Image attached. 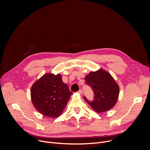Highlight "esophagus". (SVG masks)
Listing matches in <instances>:
<instances>
[{
    "instance_id": "esophagus-1",
    "label": "esophagus",
    "mask_w": 150,
    "mask_h": 150,
    "mask_svg": "<svg viewBox=\"0 0 150 150\" xmlns=\"http://www.w3.org/2000/svg\"><path fill=\"white\" fill-rule=\"evenodd\" d=\"M78 93H79L80 94H82V90H79L78 91Z\"/></svg>"
}]
</instances>
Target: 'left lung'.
Returning <instances> with one entry per match:
<instances>
[{"label": "left lung", "instance_id": "obj_1", "mask_svg": "<svg viewBox=\"0 0 150 150\" xmlns=\"http://www.w3.org/2000/svg\"><path fill=\"white\" fill-rule=\"evenodd\" d=\"M85 80L94 93L93 101L84 100L97 113L110 110L116 104L119 94V86L110 73L103 69L90 72Z\"/></svg>", "mask_w": 150, "mask_h": 150}]
</instances>
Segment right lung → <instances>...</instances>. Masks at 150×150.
Returning a JSON list of instances; mask_svg holds the SVG:
<instances>
[{"label":"right lung","instance_id":"1","mask_svg":"<svg viewBox=\"0 0 150 150\" xmlns=\"http://www.w3.org/2000/svg\"><path fill=\"white\" fill-rule=\"evenodd\" d=\"M62 78L60 74L48 73L32 85V103L36 110L45 116L53 118L59 116L72 94Z\"/></svg>","mask_w":150,"mask_h":150}]
</instances>
